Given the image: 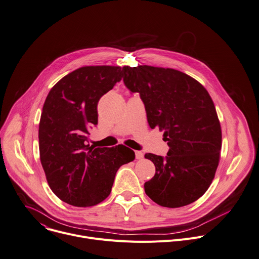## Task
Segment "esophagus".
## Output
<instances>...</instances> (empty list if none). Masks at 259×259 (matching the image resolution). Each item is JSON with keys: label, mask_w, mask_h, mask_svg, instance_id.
<instances>
[{"label": "esophagus", "mask_w": 259, "mask_h": 259, "mask_svg": "<svg viewBox=\"0 0 259 259\" xmlns=\"http://www.w3.org/2000/svg\"><path fill=\"white\" fill-rule=\"evenodd\" d=\"M135 158H136L137 160L143 159V158H144V153L140 152V151H136V152H135Z\"/></svg>", "instance_id": "esophagus-1"}]
</instances>
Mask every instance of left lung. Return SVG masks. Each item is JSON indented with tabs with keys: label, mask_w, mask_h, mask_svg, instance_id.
Wrapping results in <instances>:
<instances>
[{
	"label": "left lung",
	"mask_w": 259,
	"mask_h": 259,
	"mask_svg": "<svg viewBox=\"0 0 259 259\" xmlns=\"http://www.w3.org/2000/svg\"><path fill=\"white\" fill-rule=\"evenodd\" d=\"M122 77L132 93H139L150 127L164 130L169 147L165 158L145 155L156 167L145 183L147 195L165 207L194 202L214 180L222 146L209 94L196 79L171 68L124 66Z\"/></svg>",
	"instance_id": "8db88e82"
}]
</instances>
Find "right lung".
<instances>
[{
  "instance_id": "obj_1",
  "label": "right lung",
  "mask_w": 259,
  "mask_h": 259,
  "mask_svg": "<svg viewBox=\"0 0 259 259\" xmlns=\"http://www.w3.org/2000/svg\"><path fill=\"white\" fill-rule=\"evenodd\" d=\"M122 79L120 66H85L60 79L45 99L39 123L40 161L53 192L74 206H93L111 191L129 148H95L89 128L98 124L100 98Z\"/></svg>"
}]
</instances>
